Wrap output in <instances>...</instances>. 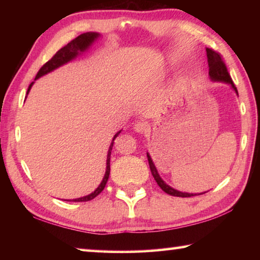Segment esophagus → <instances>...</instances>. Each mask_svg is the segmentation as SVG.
Wrapping results in <instances>:
<instances>
[{"mask_svg": "<svg viewBox=\"0 0 260 260\" xmlns=\"http://www.w3.org/2000/svg\"><path fill=\"white\" fill-rule=\"evenodd\" d=\"M134 131L136 132V133H140V134H142V133H144V132L147 131V128H148V125L146 124V122L144 121H136L135 124H134Z\"/></svg>", "mask_w": 260, "mask_h": 260, "instance_id": "1", "label": "esophagus"}]
</instances>
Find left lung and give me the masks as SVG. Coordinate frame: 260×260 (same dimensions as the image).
<instances>
[{"instance_id":"obj_1","label":"left lung","mask_w":260,"mask_h":260,"mask_svg":"<svg viewBox=\"0 0 260 260\" xmlns=\"http://www.w3.org/2000/svg\"><path fill=\"white\" fill-rule=\"evenodd\" d=\"M206 56H208L209 76H210L211 80L228 83V85H231L233 89L236 91V94L239 95L235 85L233 83V80H232V78L230 76V73H228V71H227L225 61H223V59L221 58V55H220L219 52H217V51L210 49V48H206ZM147 157H148L149 166H150V171H151L152 177L155 178L156 182L158 183V186L161 188V190H164L166 193H169V195H172V196H177V197H191V196H195V195H202V193H204V192H200V193L182 192V191L177 190V189H174L172 187H170L169 184L162 181V179L159 177V174H158V172H157L156 166H155V164H153V161H152L151 157H150V155H149V153H147Z\"/></svg>"}]
</instances>
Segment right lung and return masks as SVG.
Segmentation results:
<instances>
[{
    "label": "right lung",
    "mask_w": 260,
    "mask_h": 260,
    "mask_svg": "<svg viewBox=\"0 0 260 260\" xmlns=\"http://www.w3.org/2000/svg\"><path fill=\"white\" fill-rule=\"evenodd\" d=\"M100 37L99 33H95V32H87V33H83L80 34L79 37H77L74 40H72L71 42H69L67 46L61 48L58 51L56 52V54L52 56V58L50 60H48L47 63L43 65V67L39 70V72L37 74V77H35V80L39 79L42 76H45V74L49 73L51 71H54L57 68L61 67V65L69 63V61H71L72 59L76 58V57L81 54V52L86 51L88 48H89L91 45H93V42L96 40ZM34 82H32L28 87L27 89V94L30 89V87H32ZM121 132V131H120ZM120 132H118V133L113 136V140L111 144H110L109 147V151H108V157H107V171H105V174H104V178L102 180V182L100 183V186L95 189V190L89 193V195L87 196H83L80 197V199H76V200H65L68 202H88V201H91L93 199H95L96 196L99 195V193L102 192V190L105 187V184L108 182V179H109V175H110V157H111V150H112V147H113V141L116 140V138L118 135L120 134Z\"/></svg>",
    "instance_id": "obj_1"
}]
</instances>
